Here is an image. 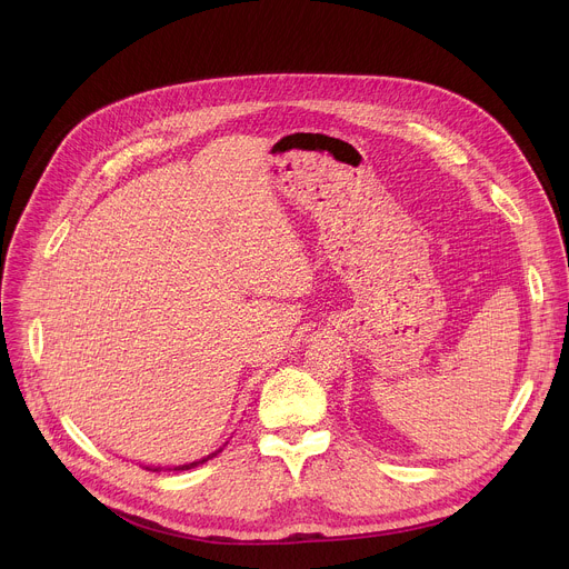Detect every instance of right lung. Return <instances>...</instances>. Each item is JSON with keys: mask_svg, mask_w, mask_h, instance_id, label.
<instances>
[{"mask_svg": "<svg viewBox=\"0 0 569 569\" xmlns=\"http://www.w3.org/2000/svg\"><path fill=\"white\" fill-rule=\"evenodd\" d=\"M218 452H220V450H216V452H211V455H209V457H202V459H200V461H191V463H184V466H173V470H189V468H196V466H198V463H204V461H207V459H211V457H216V455H218ZM146 468H148V470H152V472H157V470H161V468H159V466H154V468H152V466H146ZM169 470H171V468H169Z\"/></svg>", "mask_w": 569, "mask_h": 569, "instance_id": "obj_1", "label": "right lung"}]
</instances>
